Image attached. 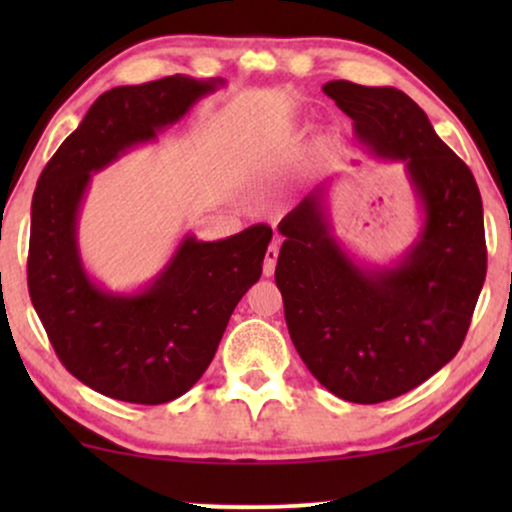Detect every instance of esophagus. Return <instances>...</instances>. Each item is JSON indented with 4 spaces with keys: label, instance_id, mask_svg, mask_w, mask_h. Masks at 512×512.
Wrapping results in <instances>:
<instances>
[{
    "label": "esophagus",
    "instance_id": "esophagus-1",
    "mask_svg": "<svg viewBox=\"0 0 512 512\" xmlns=\"http://www.w3.org/2000/svg\"><path fill=\"white\" fill-rule=\"evenodd\" d=\"M277 258H279V249H277V244H270L268 251H265V258H263V275H265V277H270L272 272H275Z\"/></svg>",
    "mask_w": 512,
    "mask_h": 512
}]
</instances>
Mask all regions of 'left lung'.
Instances as JSON below:
<instances>
[{
	"instance_id": "8db88e82",
	"label": "left lung",
	"mask_w": 512,
	"mask_h": 512,
	"mask_svg": "<svg viewBox=\"0 0 512 512\" xmlns=\"http://www.w3.org/2000/svg\"><path fill=\"white\" fill-rule=\"evenodd\" d=\"M368 156L401 163L419 205V233L387 265L342 242L321 181L279 223L275 282L293 347L310 373L352 403L415 389L454 359L487 275L482 198L464 160L403 90L328 81Z\"/></svg>"
}]
</instances>
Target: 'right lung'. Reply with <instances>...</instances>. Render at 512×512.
I'll return each instance as SVG.
<instances>
[{"mask_svg":"<svg viewBox=\"0 0 512 512\" xmlns=\"http://www.w3.org/2000/svg\"><path fill=\"white\" fill-rule=\"evenodd\" d=\"M223 79L118 86L95 100L37 181L27 286L48 340L69 373L116 401L160 405L200 380L230 314L258 282L272 228L256 223L226 240L186 233L153 279L109 291L83 265L79 214L93 174L158 142Z\"/></svg>","mask_w":512,"mask_h":512,"instance_id":"1","label":"right lung"}]
</instances>
